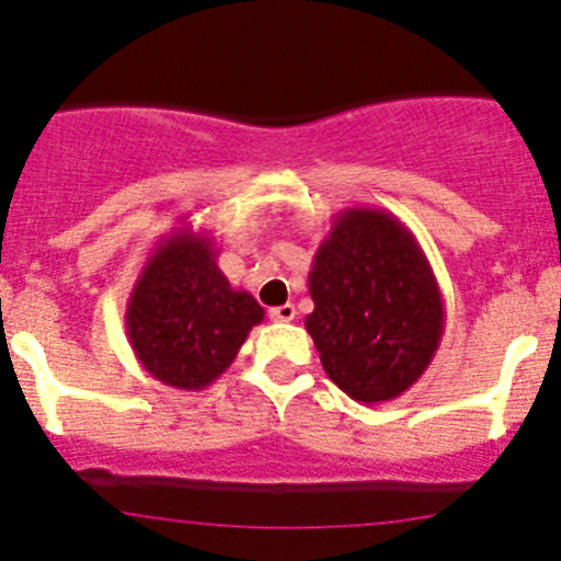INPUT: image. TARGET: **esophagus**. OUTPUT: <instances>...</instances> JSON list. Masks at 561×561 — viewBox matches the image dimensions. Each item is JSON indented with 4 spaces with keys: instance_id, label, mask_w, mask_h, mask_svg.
I'll return each instance as SVG.
<instances>
[{
    "instance_id": "obj_1",
    "label": "esophagus",
    "mask_w": 561,
    "mask_h": 561,
    "mask_svg": "<svg viewBox=\"0 0 561 561\" xmlns=\"http://www.w3.org/2000/svg\"><path fill=\"white\" fill-rule=\"evenodd\" d=\"M268 317L274 322H290V320H296V307H293V304H282V307L271 309Z\"/></svg>"
}]
</instances>
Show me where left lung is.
<instances>
[{
  "instance_id": "left-lung-1",
  "label": "left lung",
  "mask_w": 561,
  "mask_h": 561,
  "mask_svg": "<svg viewBox=\"0 0 561 561\" xmlns=\"http://www.w3.org/2000/svg\"><path fill=\"white\" fill-rule=\"evenodd\" d=\"M307 331L325 375L350 399L380 404L410 390L434 360L445 304L412 230L382 208H344L309 271Z\"/></svg>"
}]
</instances>
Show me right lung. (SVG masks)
I'll list each match as a JSON object with an SVG mask.
<instances>
[{
    "instance_id": "right-lung-1",
    "label": "right lung",
    "mask_w": 561,
    "mask_h": 561,
    "mask_svg": "<svg viewBox=\"0 0 561 561\" xmlns=\"http://www.w3.org/2000/svg\"><path fill=\"white\" fill-rule=\"evenodd\" d=\"M214 239L192 225L171 230L140 268L124 325L138 364L162 386L203 390L239 355L263 307L217 265Z\"/></svg>"
}]
</instances>
